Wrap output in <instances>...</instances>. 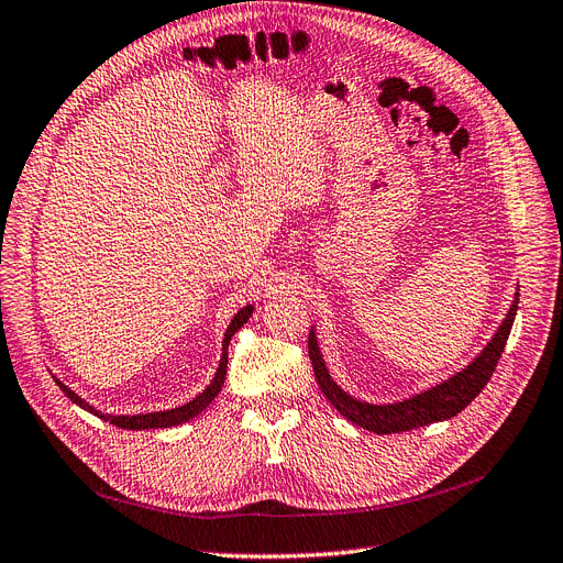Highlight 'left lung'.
<instances>
[{"instance_id":"8db88e82","label":"left lung","mask_w":563,"mask_h":563,"mask_svg":"<svg viewBox=\"0 0 563 563\" xmlns=\"http://www.w3.org/2000/svg\"><path fill=\"white\" fill-rule=\"evenodd\" d=\"M518 303H520V289L516 291V299H512L497 333L483 347V352L467 365V368H462L453 377L421 390L417 396L398 400V402H386V405L358 400L335 384V379L329 375L320 345H317V335L312 327L308 335V354L312 361L317 384H320L322 394L342 413V417L375 434L405 432V430L423 428L437 421H446L451 417H457V413L481 394L485 384L490 382L497 363L501 358V352L506 347L512 322H516Z\"/></svg>"}]
</instances>
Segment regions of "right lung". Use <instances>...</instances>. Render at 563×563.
Listing matches in <instances>:
<instances>
[{
    "label": "right lung",
    "instance_id": "add662e5",
    "mask_svg": "<svg viewBox=\"0 0 563 563\" xmlns=\"http://www.w3.org/2000/svg\"><path fill=\"white\" fill-rule=\"evenodd\" d=\"M253 310H255V306L251 303V306H243L234 317H232V322H230V327H228V331H225V338H223V354H221V361H218V368H216V375H213V379L209 382V386L202 390L200 396H195L190 402H186V405H181V407H175V409H163V411H146V413H106V411H99L96 409L93 405H89L85 398H80L76 390L73 388H68L64 382H59L55 375H53V379L57 382V386L64 390L66 394V398H70L73 402H76L78 407H82L85 411H89V413H93V417H99V419H103V421H108V423H112V426H117V428H124V430H152V428H175V426H181V423H186V421H190V419H195L198 417V413H202L211 402H213V398L221 394V388H223V382H225V375H228V347H230V340H232V335L249 322V317L253 314Z\"/></svg>",
    "mask_w": 563,
    "mask_h": 563
}]
</instances>
